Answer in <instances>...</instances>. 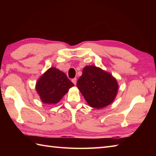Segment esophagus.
<instances>
[{"instance_id":"obj_1","label":"esophagus","mask_w":156,"mask_h":156,"mask_svg":"<svg viewBox=\"0 0 156 156\" xmlns=\"http://www.w3.org/2000/svg\"><path fill=\"white\" fill-rule=\"evenodd\" d=\"M72 82H73V84L76 85V78H73L72 80Z\"/></svg>"}]
</instances>
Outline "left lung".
Here are the masks:
<instances>
[{"label":"left lung","mask_w":156,"mask_h":156,"mask_svg":"<svg viewBox=\"0 0 156 156\" xmlns=\"http://www.w3.org/2000/svg\"><path fill=\"white\" fill-rule=\"evenodd\" d=\"M76 86L88 104L97 109L110 105L118 90L117 80L111 74L94 66H86Z\"/></svg>","instance_id":"left-lung-1"}]
</instances>
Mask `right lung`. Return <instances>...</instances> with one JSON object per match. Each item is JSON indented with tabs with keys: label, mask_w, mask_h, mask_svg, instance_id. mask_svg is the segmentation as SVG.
Wrapping results in <instances>:
<instances>
[{
	"label": "right lung",
	"mask_w": 156,
	"mask_h": 156,
	"mask_svg": "<svg viewBox=\"0 0 156 156\" xmlns=\"http://www.w3.org/2000/svg\"><path fill=\"white\" fill-rule=\"evenodd\" d=\"M73 86L64 72L51 68L39 79L36 90L44 103L56 104Z\"/></svg>",
	"instance_id": "right-lung-1"
}]
</instances>
